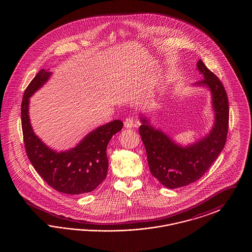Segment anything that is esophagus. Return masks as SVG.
I'll list each match as a JSON object with an SVG mask.
<instances>
[{
	"instance_id": "34e87169",
	"label": "esophagus",
	"mask_w": 252,
	"mask_h": 252,
	"mask_svg": "<svg viewBox=\"0 0 252 252\" xmlns=\"http://www.w3.org/2000/svg\"><path fill=\"white\" fill-rule=\"evenodd\" d=\"M135 123H136L135 119H133L132 117H128V118H126V119L125 120L124 125H125V127H126V128H132V127H134Z\"/></svg>"
}]
</instances>
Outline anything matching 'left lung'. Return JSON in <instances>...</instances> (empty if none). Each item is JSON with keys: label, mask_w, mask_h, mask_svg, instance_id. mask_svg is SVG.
<instances>
[{"label": "left lung", "mask_w": 252, "mask_h": 252, "mask_svg": "<svg viewBox=\"0 0 252 252\" xmlns=\"http://www.w3.org/2000/svg\"><path fill=\"white\" fill-rule=\"evenodd\" d=\"M197 69L204 79L195 85L212 92L215 126L205 138L185 147L175 144L163 132L141 116L139 133L144 144L151 174L169 189L180 188L199 180L223 150L228 129V100L222 82L198 60Z\"/></svg>", "instance_id": "1"}]
</instances>
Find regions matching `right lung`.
Masks as SVG:
<instances>
[{
  "label": "right lung",
  "mask_w": 252,
  "mask_h": 252,
  "mask_svg": "<svg viewBox=\"0 0 252 252\" xmlns=\"http://www.w3.org/2000/svg\"><path fill=\"white\" fill-rule=\"evenodd\" d=\"M50 75L48 71L40 70L24 92L21 114L26 155L37 174L56 191L68 194L93 192L107 177V146L123 128V122L114 120L97 127L68 151L50 149L35 135L28 115L29 98Z\"/></svg>",
  "instance_id": "right-lung-1"
}]
</instances>
